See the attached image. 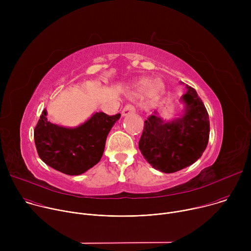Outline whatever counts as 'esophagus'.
I'll list each match as a JSON object with an SVG mask.
<instances>
[{"label": "esophagus", "instance_id": "esophagus-1", "mask_svg": "<svg viewBox=\"0 0 251 251\" xmlns=\"http://www.w3.org/2000/svg\"><path fill=\"white\" fill-rule=\"evenodd\" d=\"M134 112H135L134 106L131 105V104H127L122 110V116H127V115H129L131 113H134Z\"/></svg>", "mask_w": 251, "mask_h": 251}]
</instances>
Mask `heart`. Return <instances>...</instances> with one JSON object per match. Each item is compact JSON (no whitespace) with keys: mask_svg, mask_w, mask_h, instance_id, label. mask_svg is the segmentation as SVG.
<instances>
[{"mask_svg":"<svg viewBox=\"0 0 251 251\" xmlns=\"http://www.w3.org/2000/svg\"><path fill=\"white\" fill-rule=\"evenodd\" d=\"M165 88V85L161 79H151V78H143L139 80L134 85V95H142L150 91L153 96L160 95Z\"/></svg>","mask_w":251,"mask_h":251,"instance_id":"b5f03b06","label":"heart"}]
</instances>
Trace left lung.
<instances>
[{"label": "left lung", "instance_id": "8db88e82", "mask_svg": "<svg viewBox=\"0 0 251 251\" xmlns=\"http://www.w3.org/2000/svg\"><path fill=\"white\" fill-rule=\"evenodd\" d=\"M184 83V82H182ZM180 117L164 120L154 111L144 122L139 149L146 161L163 173H175L198 161L209 137L208 114L197 91L186 85Z\"/></svg>", "mask_w": 251, "mask_h": 251}]
</instances>
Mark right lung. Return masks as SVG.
<instances>
[{"label":"right lung","instance_id":"1","mask_svg":"<svg viewBox=\"0 0 251 251\" xmlns=\"http://www.w3.org/2000/svg\"><path fill=\"white\" fill-rule=\"evenodd\" d=\"M47 115L45 109L34 129L38 154L48 166L70 176L81 175L100 161L107 135L121 116L95 112L71 128L50 122Z\"/></svg>","mask_w":251,"mask_h":251}]
</instances>
